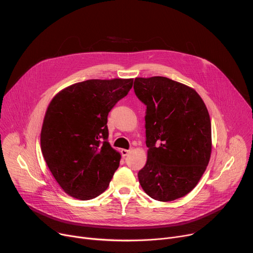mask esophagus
<instances>
[{
	"instance_id": "esophagus-1",
	"label": "esophagus",
	"mask_w": 253,
	"mask_h": 253,
	"mask_svg": "<svg viewBox=\"0 0 253 253\" xmlns=\"http://www.w3.org/2000/svg\"><path fill=\"white\" fill-rule=\"evenodd\" d=\"M130 153V150H125V149H123L122 151H121V154H122V156L123 157H126V156H128V154Z\"/></svg>"
}]
</instances>
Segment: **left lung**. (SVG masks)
<instances>
[{"mask_svg":"<svg viewBox=\"0 0 253 253\" xmlns=\"http://www.w3.org/2000/svg\"><path fill=\"white\" fill-rule=\"evenodd\" d=\"M133 88L147 106L148 160L138 171L139 183L155 200H176L196 187L209 163L207 108L194 89L165 77L136 78Z\"/></svg>","mask_w":253,"mask_h":253,"instance_id":"8db88e82","label":"left lung"}]
</instances>
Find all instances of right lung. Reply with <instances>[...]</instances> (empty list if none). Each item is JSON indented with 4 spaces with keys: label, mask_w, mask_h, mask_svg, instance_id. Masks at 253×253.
Instances as JSON below:
<instances>
[{
    "label": "right lung",
    "mask_w": 253,
    "mask_h": 253,
    "mask_svg": "<svg viewBox=\"0 0 253 253\" xmlns=\"http://www.w3.org/2000/svg\"><path fill=\"white\" fill-rule=\"evenodd\" d=\"M132 85L133 79L87 80L63 89L50 102L41 149L68 195L90 200L108 189L121 159L108 142V116Z\"/></svg>",
    "instance_id": "1"
}]
</instances>
